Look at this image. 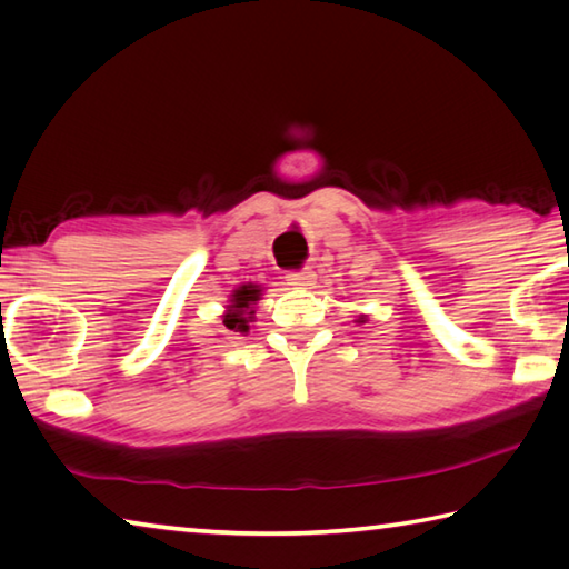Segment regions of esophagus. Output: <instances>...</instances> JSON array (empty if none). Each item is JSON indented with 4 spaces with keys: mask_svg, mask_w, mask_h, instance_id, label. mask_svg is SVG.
<instances>
[{
    "mask_svg": "<svg viewBox=\"0 0 569 569\" xmlns=\"http://www.w3.org/2000/svg\"><path fill=\"white\" fill-rule=\"evenodd\" d=\"M286 281L291 288H313L316 273L313 271H291L286 276Z\"/></svg>",
    "mask_w": 569,
    "mask_h": 569,
    "instance_id": "1",
    "label": "esophagus"
}]
</instances>
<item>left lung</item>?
Returning a JSON list of instances; mask_svg holds the SVG:
<instances>
[{
  "mask_svg": "<svg viewBox=\"0 0 569 569\" xmlns=\"http://www.w3.org/2000/svg\"><path fill=\"white\" fill-rule=\"evenodd\" d=\"M358 323H363V318H358Z\"/></svg>",
  "mask_w": 569,
  "mask_h": 569,
  "instance_id": "1",
  "label": "left lung"
}]
</instances>
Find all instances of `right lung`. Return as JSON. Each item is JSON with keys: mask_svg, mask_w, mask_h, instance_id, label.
<instances>
[{"mask_svg": "<svg viewBox=\"0 0 569 569\" xmlns=\"http://www.w3.org/2000/svg\"><path fill=\"white\" fill-rule=\"evenodd\" d=\"M261 296H263V286H258V283L249 281V283L236 286L229 296V303L223 306L226 308L221 316L223 326L233 330V333H243V336L249 333V328L256 320L253 308L258 301H261Z\"/></svg>", "mask_w": 569, "mask_h": 569, "instance_id": "add662e5", "label": "right lung"}]
</instances>
